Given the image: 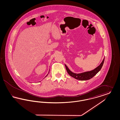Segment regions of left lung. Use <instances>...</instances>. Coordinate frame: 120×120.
I'll return each instance as SVG.
<instances>
[{"mask_svg":"<svg viewBox=\"0 0 120 120\" xmlns=\"http://www.w3.org/2000/svg\"><path fill=\"white\" fill-rule=\"evenodd\" d=\"M104 58L105 57H104L103 61L100 63V64L94 69L90 71H87L80 73H75L73 72L68 68L67 67V66L66 64H65V65L66 67V70L69 75L70 76H72V77L74 78L76 80H90L91 79L92 77H93L95 75L97 74V73L100 71V70L103 67V64L104 61Z\"/></svg>","mask_w":120,"mask_h":120,"instance_id":"obj_1","label":"left lung"}]
</instances>
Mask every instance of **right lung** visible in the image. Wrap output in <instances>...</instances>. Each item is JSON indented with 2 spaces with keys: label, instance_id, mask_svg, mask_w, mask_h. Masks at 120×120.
I'll list each match as a JSON object with an SVG mask.
<instances>
[{
  "label": "right lung",
  "instance_id": "obj_1",
  "mask_svg": "<svg viewBox=\"0 0 120 120\" xmlns=\"http://www.w3.org/2000/svg\"><path fill=\"white\" fill-rule=\"evenodd\" d=\"M49 74H48L47 75H46V76L45 77H46V76H47V75H48Z\"/></svg>",
  "mask_w": 120,
  "mask_h": 120
}]
</instances>
